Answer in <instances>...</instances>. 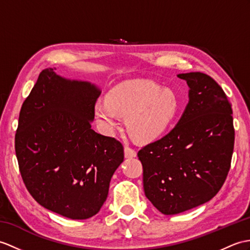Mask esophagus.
I'll return each mask as SVG.
<instances>
[{
    "label": "esophagus",
    "mask_w": 250,
    "mask_h": 250,
    "mask_svg": "<svg viewBox=\"0 0 250 250\" xmlns=\"http://www.w3.org/2000/svg\"><path fill=\"white\" fill-rule=\"evenodd\" d=\"M125 156L126 159L135 158V156H136V151L133 148H131L129 146H125Z\"/></svg>",
    "instance_id": "esophagus-1"
}]
</instances>
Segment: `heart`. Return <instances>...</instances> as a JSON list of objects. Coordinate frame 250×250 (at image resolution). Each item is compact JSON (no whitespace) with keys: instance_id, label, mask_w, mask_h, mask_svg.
<instances>
[{"instance_id":"heart-1","label":"heart","mask_w":250,"mask_h":250,"mask_svg":"<svg viewBox=\"0 0 250 250\" xmlns=\"http://www.w3.org/2000/svg\"><path fill=\"white\" fill-rule=\"evenodd\" d=\"M179 108L177 95L150 80H132L109 90L105 100H98L95 114L102 129L112 133L125 116L129 134L139 143L161 136L175 119Z\"/></svg>"}]
</instances>
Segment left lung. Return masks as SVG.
I'll list each match as a JSON object with an SVG mask.
<instances>
[{
  "label": "left lung",
  "instance_id": "obj_1",
  "mask_svg": "<svg viewBox=\"0 0 250 250\" xmlns=\"http://www.w3.org/2000/svg\"><path fill=\"white\" fill-rule=\"evenodd\" d=\"M189 101L167 135L139 150L145 195L165 215L204 205L222 188L231 165L234 127L231 103L210 75L178 74Z\"/></svg>",
  "mask_w": 250,
  "mask_h": 250
}]
</instances>
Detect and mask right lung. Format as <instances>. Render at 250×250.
Returning <instances> with one entry per match:
<instances>
[{
  "instance_id": "add662e5",
  "label": "right lung",
  "mask_w": 250,
  "mask_h": 250,
  "mask_svg": "<svg viewBox=\"0 0 250 250\" xmlns=\"http://www.w3.org/2000/svg\"><path fill=\"white\" fill-rule=\"evenodd\" d=\"M100 94L46 68L19 115L15 149L23 182L40 206L71 219L100 211L124 162L121 143L91 129Z\"/></svg>"
}]
</instances>
